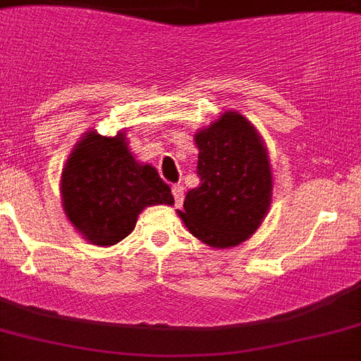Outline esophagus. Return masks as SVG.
Instances as JSON below:
<instances>
[{
    "label": "esophagus",
    "mask_w": 361,
    "mask_h": 361,
    "mask_svg": "<svg viewBox=\"0 0 361 361\" xmlns=\"http://www.w3.org/2000/svg\"><path fill=\"white\" fill-rule=\"evenodd\" d=\"M171 193H173L175 204H177V207H180V204H183V199H184V186H183V184H173V186H171Z\"/></svg>",
    "instance_id": "1"
}]
</instances>
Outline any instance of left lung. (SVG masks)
<instances>
[{
	"instance_id": "left-lung-1",
	"label": "left lung",
	"mask_w": 361,
	"mask_h": 361,
	"mask_svg": "<svg viewBox=\"0 0 361 361\" xmlns=\"http://www.w3.org/2000/svg\"><path fill=\"white\" fill-rule=\"evenodd\" d=\"M201 184L186 193L178 216L210 247H234L255 234L271 204V166L266 147L238 112L195 134Z\"/></svg>"
}]
</instances>
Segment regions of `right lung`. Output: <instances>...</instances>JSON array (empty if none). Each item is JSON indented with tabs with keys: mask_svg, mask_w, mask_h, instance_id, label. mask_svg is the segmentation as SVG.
I'll return each instance as SVG.
<instances>
[{
	"mask_svg": "<svg viewBox=\"0 0 361 361\" xmlns=\"http://www.w3.org/2000/svg\"><path fill=\"white\" fill-rule=\"evenodd\" d=\"M61 192L73 227L103 247L129 236L145 207L175 202L159 171L133 159L121 133H86L62 171Z\"/></svg>",
	"mask_w": 361,
	"mask_h": 361,
	"instance_id": "add662e5",
	"label": "right lung"
}]
</instances>
